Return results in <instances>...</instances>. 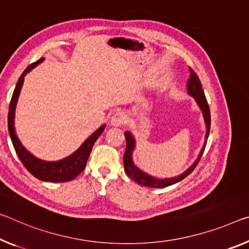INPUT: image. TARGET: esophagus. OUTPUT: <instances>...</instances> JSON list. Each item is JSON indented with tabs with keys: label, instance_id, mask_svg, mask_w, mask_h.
Returning <instances> with one entry per match:
<instances>
[{
	"label": "esophagus",
	"instance_id": "34e87169",
	"mask_svg": "<svg viewBox=\"0 0 249 249\" xmlns=\"http://www.w3.org/2000/svg\"><path fill=\"white\" fill-rule=\"evenodd\" d=\"M127 122V115L124 112H116L110 118V125L121 126Z\"/></svg>",
	"mask_w": 249,
	"mask_h": 249
}]
</instances>
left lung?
<instances>
[{"label": "left lung", "mask_w": 249, "mask_h": 249, "mask_svg": "<svg viewBox=\"0 0 249 249\" xmlns=\"http://www.w3.org/2000/svg\"><path fill=\"white\" fill-rule=\"evenodd\" d=\"M189 72H191V75H189V78L187 81V93L189 94V95H192L195 98L196 103L198 104L199 108L202 109V112H203L205 124H206L205 145L203 146V148L200 149L199 155H198V157H197V160L194 161V164H193L192 166H189L184 173H181V174L178 176L171 177V178L160 179V178H156V177H153L151 175L146 174L145 172L141 171L139 167L135 166V164H134L133 159H132L133 151H134V148H135V140H134V137L131 133L125 132V139H126V149L124 153L125 173L127 174L129 178L133 179L134 181H136L139 185H142V186H147V187H152V188H160V187H167V186H169V185L178 183L179 180L184 179L185 177H187L193 171H194V168L196 167V165L198 164L200 157H202V155H203L205 146H206L208 135H210L211 110H210V106H208L206 97H205L204 90L202 88V83H200L198 76H197V74L194 72V70L191 68H189Z\"/></svg>", "instance_id": "obj_1"}]
</instances>
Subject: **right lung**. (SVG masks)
<instances>
[{"label": "right lung", "mask_w": 249, "mask_h": 249, "mask_svg": "<svg viewBox=\"0 0 249 249\" xmlns=\"http://www.w3.org/2000/svg\"><path fill=\"white\" fill-rule=\"evenodd\" d=\"M43 61H44V57H41L38 61L32 63L30 66H27V69L19 76L18 84L15 86L13 95H12L7 124H9V133L15 152H17L18 159L21 160L22 164L24 165L27 171L34 177H36V178L41 180L52 181V183H61V181H69L74 179L75 177L80 175L84 171L86 163H88L89 153L93 148V145L98 137H100L101 134L104 132L105 125L101 126L96 132H94L72 155L57 161H46L39 160L37 157L33 156L29 151H26L25 147H23L21 142L18 139L17 133H15V107H17L19 92H21L23 82H24V76L31 70L34 69L35 66H37Z\"/></svg>", "instance_id": "obj_1"}]
</instances>
